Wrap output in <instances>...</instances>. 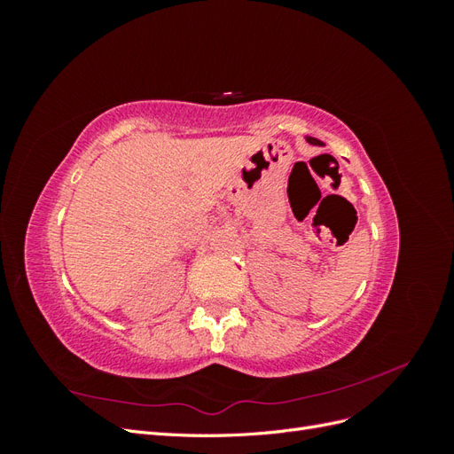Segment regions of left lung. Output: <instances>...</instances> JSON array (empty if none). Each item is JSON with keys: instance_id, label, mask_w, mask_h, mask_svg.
I'll return each mask as SVG.
<instances>
[{"instance_id": "8db88e82", "label": "left lung", "mask_w": 454, "mask_h": 454, "mask_svg": "<svg viewBox=\"0 0 454 454\" xmlns=\"http://www.w3.org/2000/svg\"><path fill=\"white\" fill-rule=\"evenodd\" d=\"M307 142L312 145H322V142L318 138H310V136H307Z\"/></svg>"}]
</instances>
